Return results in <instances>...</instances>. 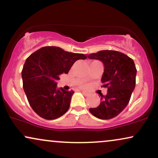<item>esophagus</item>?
I'll list each match as a JSON object with an SVG mask.
<instances>
[{
  "instance_id": "obj_1",
  "label": "esophagus",
  "mask_w": 158,
  "mask_h": 158,
  "mask_svg": "<svg viewBox=\"0 0 158 158\" xmlns=\"http://www.w3.org/2000/svg\"><path fill=\"white\" fill-rule=\"evenodd\" d=\"M81 93H82L83 94H84V95L85 96V97H88V96L89 95V94H88V93H86V92H85V91H81Z\"/></svg>"
}]
</instances>
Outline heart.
<instances>
[{"mask_svg": "<svg viewBox=\"0 0 158 158\" xmlns=\"http://www.w3.org/2000/svg\"><path fill=\"white\" fill-rule=\"evenodd\" d=\"M80 87H81V88H83V89H85V88H88V85L85 84V83H83V84H81L80 85Z\"/></svg>", "mask_w": 158, "mask_h": 158, "instance_id": "b5f03b06", "label": "heart"}]
</instances>
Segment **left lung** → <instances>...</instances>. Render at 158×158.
Returning a JSON list of instances; mask_svg holds the SVG:
<instances>
[{"label":"left lung","mask_w":158,"mask_h":158,"mask_svg":"<svg viewBox=\"0 0 158 158\" xmlns=\"http://www.w3.org/2000/svg\"><path fill=\"white\" fill-rule=\"evenodd\" d=\"M90 59H98L104 64L101 79L102 87L108 88L106 96L101 94L99 106L90 108L94 117L110 119L117 117L129 102L136 85V69L133 59L115 50H101L88 55Z\"/></svg>","instance_id":"obj_1"}]
</instances>
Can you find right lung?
Returning a JSON list of instances; mask_svg holds the SVG:
<instances>
[{"label":"right lung","mask_w":158,"mask_h":158,"mask_svg":"<svg viewBox=\"0 0 158 158\" xmlns=\"http://www.w3.org/2000/svg\"><path fill=\"white\" fill-rule=\"evenodd\" d=\"M81 53L64 51L58 47H44L31 54L21 76L27 100L38 115L55 119L68 111L74 91L57 89L59 76L68 73L76 61L86 59Z\"/></svg>","instance_id":"add662e5"}]
</instances>
